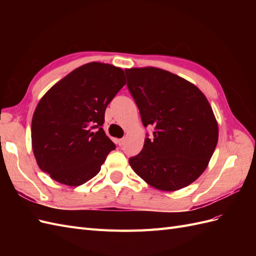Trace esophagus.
I'll list each match as a JSON object with an SVG mask.
<instances>
[{
    "instance_id": "34e87169",
    "label": "esophagus",
    "mask_w": 256,
    "mask_h": 256,
    "mask_svg": "<svg viewBox=\"0 0 256 256\" xmlns=\"http://www.w3.org/2000/svg\"><path fill=\"white\" fill-rule=\"evenodd\" d=\"M124 142H125V140H124V138H120V140H118V144L120 146H122V145H124Z\"/></svg>"
}]
</instances>
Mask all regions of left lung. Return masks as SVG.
<instances>
[{
    "mask_svg": "<svg viewBox=\"0 0 256 256\" xmlns=\"http://www.w3.org/2000/svg\"><path fill=\"white\" fill-rule=\"evenodd\" d=\"M128 88L144 126L154 127L129 164L161 191L187 187L203 174L216 150L219 128L207 98L194 84L157 67L125 69Z\"/></svg>",
    "mask_w": 256,
    "mask_h": 256,
    "instance_id": "1",
    "label": "left lung"
}]
</instances>
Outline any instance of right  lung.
<instances>
[{"label":"right lung","instance_id":"right-lung-1","mask_svg":"<svg viewBox=\"0 0 256 256\" xmlns=\"http://www.w3.org/2000/svg\"><path fill=\"white\" fill-rule=\"evenodd\" d=\"M125 84L122 68L92 62L46 92L30 128L32 150L42 171L70 187L99 173L108 154L115 150L102 129L104 112Z\"/></svg>","mask_w":256,"mask_h":256}]
</instances>
